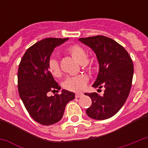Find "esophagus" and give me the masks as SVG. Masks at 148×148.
<instances>
[{"mask_svg":"<svg viewBox=\"0 0 148 148\" xmlns=\"http://www.w3.org/2000/svg\"><path fill=\"white\" fill-rule=\"evenodd\" d=\"M82 96H83V94H81V93H77V94H75V97H77V98L82 97Z\"/></svg>","mask_w":148,"mask_h":148,"instance_id":"1","label":"esophagus"}]
</instances>
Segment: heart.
Instances as JSON below:
<instances>
[{
	"label": "heart",
	"instance_id": "heart-1",
	"mask_svg": "<svg viewBox=\"0 0 148 148\" xmlns=\"http://www.w3.org/2000/svg\"><path fill=\"white\" fill-rule=\"evenodd\" d=\"M67 52L81 64H84L87 61V53L85 50L80 45H70L69 47H67ZM48 70L54 77H59L61 75L60 66L55 59H51L49 60ZM88 83V78L87 77L84 75H78L67 78L64 83V87L68 90L80 92L85 89Z\"/></svg>",
	"mask_w": 148,
	"mask_h": 148
}]
</instances>
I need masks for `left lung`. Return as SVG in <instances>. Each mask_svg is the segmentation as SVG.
Returning a JSON list of instances; mask_svg holds the SVG:
<instances>
[{
  "mask_svg": "<svg viewBox=\"0 0 148 148\" xmlns=\"http://www.w3.org/2000/svg\"><path fill=\"white\" fill-rule=\"evenodd\" d=\"M95 51L99 63V73L94 88H103L102 96L85 93L92 103L86 110L88 117L106 120L116 114L124 105L131 90L134 65L127 51L111 38L97 35L79 38Z\"/></svg>",
  "mask_w": 148,
  "mask_h": 148,
  "instance_id": "obj_1",
  "label": "left lung"
}]
</instances>
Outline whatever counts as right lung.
<instances>
[{
	"instance_id": "add662e5",
	"label": "right lung",
	"mask_w": 148,
	"mask_h": 148,
	"mask_svg": "<svg viewBox=\"0 0 148 148\" xmlns=\"http://www.w3.org/2000/svg\"><path fill=\"white\" fill-rule=\"evenodd\" d=\"M68 38H45L30 47L24 53L17 72V88L24 107L35 121L51 125L63 117L65 107L74 100L73 92L62 90L60 95L47 96L48 92H58L60 87L48 70L50 57L57 46Z\"/></svg>"
}]
</instances>
